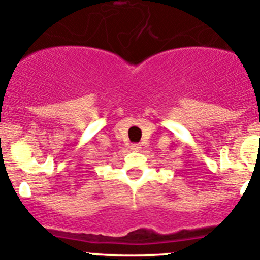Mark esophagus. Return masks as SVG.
<instances>
[{
  "label": "esophagus",
  "instance_id": "34e87169",
  "mask_svg": "<svg viewBox=\"0 0 260 260\" xmlns=\"http://www.w3.org/2000/svg\"><path fill=\"white\" fill-rule=\"evenodd\" d=\"M141 144H132V146H130V150L132 151H134V152H138V151H141Z\"/></svg>",
  "mask_w": 260,
  "mask_h": 260
}]
</instances>
